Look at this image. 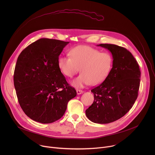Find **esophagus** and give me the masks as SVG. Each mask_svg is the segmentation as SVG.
<instances>
[{"label": "esophagus", "instance_id": "34e87169", "mask_svg": "<svg viewBox=\"0 0 155 155\" xmlns=\"http://www.w3.org/2000/svg\"><path fill=\"white\" fill-rule=\"evenodd\" d=\"M83 93V91H82V90H77V94H82Z\"/></svg>", "mask_w": 155, "mask_h": 155}]
</instances>
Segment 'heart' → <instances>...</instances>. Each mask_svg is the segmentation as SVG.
Returning a JSON list of instances; mask_svg holds the SVG:
<instances>
[{"label":"heart","instance_id":"obj_1","mask_svg":"<svg viewBox=\"0 0 155 155\" xmlns=\"http://www.w3.org/2000/svg\"><path fill=\"white\" fill-rule=\"evenodd\" d=\"M70 56H61L58 67L63 75L72 77L80 68L81 74L71 83L76 87H83L91 84L102 83L108 76L113 67V57L108 53L100 51L94 48L80 45L72 48Z\"/></svg>","mask_w":155,"mask_h":155}]
</instances>
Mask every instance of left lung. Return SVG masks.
<instances>
[{"mask_svg": "<svg viewBox=\"0 0 155 155\" xmlns=\"http://www.w3.org/2000/svg\"><path fill=\"white\" fill-rule=\"evenodd\" d=\"M111 52L113 67L107 78L91 90L94 100L86 110L92 122L107 124L125 115L138 96L140 81L139 64L126 48L113 44L97 45Z\"/></svg>", "mask_w": 155, "mask_h": 155, "instance_id": "obj_1", "label": "left lung"}]
</instances>
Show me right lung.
<instances>
[{
	"instance_id": "1",
	"label": "right lung",
	"mask_w": 155,
	"mask_h": 155,
	"mask_svg": "<svg viewBox=\"0 0 155 155\" xmlns=\"http://www.w3.org/2000/svg\"><path fill=\"white\" fill-rule=\"evenodd\" d=\"M69 41L40 38L19 55L14 86L19 104L34 121L51 123L64 114L68 102L77 96L58 67L59 56Z\"/></svg>"
}]
</instances>
